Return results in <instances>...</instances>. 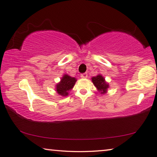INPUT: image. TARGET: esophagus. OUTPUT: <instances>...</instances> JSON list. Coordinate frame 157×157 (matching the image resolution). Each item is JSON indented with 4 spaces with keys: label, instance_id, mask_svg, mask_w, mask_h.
Here are the masks:
<instances>
[{
    "label": "esophagus",
    "instance_id": "esophagus-1",
    "mask_svg": "<svg viewBox=\"0 0 157 157\" xmlns=\"http://www.w3.org/2000/svg\"><path fill=\"white\" fill-rule=\"evenodd\" d=\"M87 77H88V75H87V73H82V75H81V78H82V79H86V78H87Z\"/></svg>",
    "mask_w": 157,
    "mask_h": 157
}]
</instances>
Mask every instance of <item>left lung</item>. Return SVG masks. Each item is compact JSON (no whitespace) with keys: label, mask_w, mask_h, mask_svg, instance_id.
Returning a JSON list of instances; mask_svg holds the SVG:
<instances>
[{"label":"left lung","mask_w":157,"mask_h":157,"mask_svg":"<svg viewBox=\"0 0 157 157\" xmlns=\"http://www.w3.org/2000/svg\"><path fill=\"white\" fill-rule=\"evenodd\" d=\"M91 81L94 84L98 91L100 93V94H105L107 92V89L109 87V85L106 82L105 79L101 74H99L95 77L91 78Z\"/></svg>","instance_id":"1"}]
</instances>
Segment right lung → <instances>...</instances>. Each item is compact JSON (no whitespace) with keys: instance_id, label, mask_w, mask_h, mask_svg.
<instances>
[{"instance_id":"obj_1","label":"right lung","mask_w":157,"mask_h":157,"mask_svg":"<svg viewBox=\"0 0 157 157\" xmlns=\"http://www.w3.org/2000/svg\"><path fill=\"white\" fill-rule=\"evenodd\" d=\"M76 81V78L71 77L68 74H64L61 78L60 82L56 84L55 91L61 96H67L69 94L68 92L71 91V89H73V86H75Z\"/></svg>"}]
</instances>
